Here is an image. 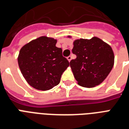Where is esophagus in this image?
Returning <instances> with one entry per match:
<instances>
[{
  "label": "esophagus",
  "instance_id": "34e87169",
  "mask_svg": "<svg viewBox=\"0 0 129 129\" xmlns=\"http://www.w3.org/2000/svg\"><path fill=\"white\" fill-rule=\"evenodd\" d=\"M67 58V60H69V62H70L71 60V56H69Z\"/></svg>",
  "mask_w": 129,
  "mask_h": 129
}]
</instances>
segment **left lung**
Segmentation results:
<instances>
[{
	"label": "left lung",
	"mask_w": 129,
	"mask_h": 129,
	"mask_svg": "<svg viewBox=\"0 0 129 129\" xmlns=\"http://www.w3.org/2000/svg\"><path fill=\"white\" fill-rule=\"evenodd\" d=\"M72 52L77 58L71 60L70 66L81 86L89 88L98 85L113 67L114 55L111 46L97 37L76 40Z\"/></svg>",
	"instance_id": "8db88e82"
}]
</instances>
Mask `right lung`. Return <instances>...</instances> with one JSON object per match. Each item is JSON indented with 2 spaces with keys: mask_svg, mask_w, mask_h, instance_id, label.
Listing matches in <instances>:
<instances>
[{
  "mask_svg": "<svg viewBox=\"0 0 129 129\" xmlns=\"http://www.w3.org/2000/svg\"><path fill=\"white\" fill-rule=\"evenodd\" d=\"M56 42L52 38L41 36L20 50L19 67L25 79L34 88L42 91L53 88L69 66L62 56V49L56 46Z\"/></svg>",
  "mask_w": 129,
  "mask_h": 129,
  "instance_id": "add662e5",
  "label": "right lung"
}]
</instances>
